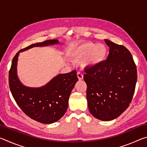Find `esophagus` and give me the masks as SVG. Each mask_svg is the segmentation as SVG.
Listing matches in <instances>:
<instances>
[{
	"label": "esophagus",
	"instance_id": "esophagus-1",
	"mask_svg": "<svg viewBox=\"0 0 147 147\" xmlns=\"http://www.w3.org/2000/svg\"><path fill=\"white\" fill-rule=\"evenodd\" d=\"M77 77H78V78L80 80H83V74H82L80 72H78L77 73Z\"/></svg>",
	"mask_w": 147,
	"mask_h": 147
}]
</instances>
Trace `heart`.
<instances>
[{
  "label": "heart",
  "instance_id": "obj_1",
  "mask_svg": "<svg viewBox=\"0 0 147 147\" xmlns=\"http://www.w3.org/2000/svg\"><path fill=\"white\" fill-rule=\"evenodd\" d=\"M69 56L74 60L83 61L84 67L97 66L105 60L108 54V49L104 44L93 42H85L71 47Z\"/></svg>",
  "mask_w": 147,
  "mask_h": 147
}]
</instances>
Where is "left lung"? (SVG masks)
<instances>
[{"label": "left lung", "instance_id": "8db88e82", "mask_svg": "<svg viewBox=\"0 0 147 147\" xmlns=\"http://www.w3.org/2000/svg\"><path fill=\"white\" fill-rule=\"evenodd\" d=\"M109 47L106 60L85 69L84 79L90 113L97 119L111 121L130 105L137 82V69L125 47L104 39Z\"/></svg>", "mask_w": 147, "mask_h": 147}]
</instances>
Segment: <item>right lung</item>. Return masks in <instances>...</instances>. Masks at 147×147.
Returning a JSON list of instances; mask_svg holds the SVG:
<instances>
[{"label":"right lung","instance_id":"right-lung-1","mask_svg":"<svg viewBox=\"0 0 147 147\" xmlns=\"http://www.w3.org/2000/svg\"><path fill=\"white\" fill-rule=\"evenodd\" d=\"M59 43L58 39H51L20 50L13 58L9 72V89L17 105L29 117L43 124L55 123L66 112L69 96L78 80L76 71L59 74L41 88H30L19 80L17 73V61L19 53L26 50Z\"/></svg>","mask_w":147,"mask_h":147}]
</instances>
